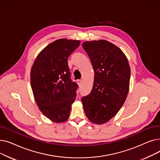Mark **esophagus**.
<instances>
[{
	"label": "esophagus",
	"instance_id": "1",
	"mask_svg": "<svg viewBox=\"0 0 160 160\" xmlns=\"http://www.w3.org/2000/svg\"><path fill=\"white\" fill-rule=\"evenodd\" d=\"M82 82V80H77V83H78V84L79 86H80V85H81Z\"/></svg>",
	"mask_w": 160,
	"mask_h": 160
}]
</instances>
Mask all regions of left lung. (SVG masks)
Instances as JSON below:
<instances>
[{"instance_id": "obj_1", "label": "left lung", "mask_w": 160, "mask_h": 160, "mask_svg": "<svg viewBox=\"0 0 160 160\" xmlns=\"http://www.w3.org/2000/svg\"><path fill=\"white\" fill-rule=\"evenodd\" d=\"M83 48L94 70L93 86L82 98L88 119L97 124L110 121L127 97L130 78L128 60L121 49L106 40L85 41Z\"/></svg>"}]
</instances>
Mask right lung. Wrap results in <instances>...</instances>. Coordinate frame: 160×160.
<instances>
[{"label": "right lung", "mask_w": 160, "mask_h": 160, "mask_svg": "<svg viewBox=\"0 0 160 160\" xmlns=\"http://www.w3.org/2000/svg\"><path fill=\"white\" fill-rule=\"evenodd\" d=\"M79 40L59 39L39 53L30 71L36 102L46 117L56 123L69 119L78 85L71 81L67 59L77 48Z\"/></svg>", "instance_id": "add662e5"}]
</instances>
